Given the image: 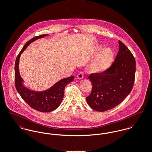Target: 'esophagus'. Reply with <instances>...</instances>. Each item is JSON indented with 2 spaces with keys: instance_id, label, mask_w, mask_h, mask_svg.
<instances>
[{
  "instance_id": "1",
  "label": "esophagus",
  "mask_w": 152,
  "mask_h": 152,
  "mask_svg": "<svg viewBox=\"0 0 152 152\" xmlns=\"http://www.w3.org/2000/svg\"><path fill=\"white\" fill-rule=\"evenodd\" d=\"M77 79H83V77H84V74H83V73H79L77 75Z\"/></svg>"
}]
</instances>
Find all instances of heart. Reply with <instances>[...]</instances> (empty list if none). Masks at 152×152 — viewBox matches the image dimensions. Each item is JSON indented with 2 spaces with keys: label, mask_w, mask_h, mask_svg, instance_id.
<instances>
[{
  "label": "heart",
  "mask_w": 152,
  "mask_h": 152,
  "mask_svg": "<svg viewBox=\"0 0 152 152\" xmlns=\"http://www.w3.org/2000/svg\"><path fill=\"white\" fill-rule=\"evenodd\" d=\"M101 45L97 47L96 52L101 49ZM114 54L110 48H105L99 52L94 57L89 66V71L94 74H101L105 72L113 61Z\"/></svg>",
  "instance_id": "heart-1"
}]
</instances>
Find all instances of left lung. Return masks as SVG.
Masks as SVG:
<instances>
[{
    "mask_svg": "<svg viewBox=\"0 0 152 152\" xmlns=\"http://www.w3.org/2000/svg\"><path fill=\"white\" fill-rule=\"evenodd\" d=\"M119 51L114 63L105 72L88 77L92 92L86 97L89 106L94 110L104 112L120 104L133 87L136 61L126 46L118 41Z\"/></svg>",
    "mask_w": 152,
    "mask_h": 152,
    "instance_id": "obj_1",
    "label": "left lung"
}]
</instances>
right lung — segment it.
<instances>
[{
	"mask_svg": "<svg viewBox=\"0 0 152 152\" xmlns=\"http://www.w3.org/2000/svg\"><path fill=\"white\" fill-rule=\"evenodd\" d=\"M48 35H41L29 40L18 55L15 64V83L18 92L31 108L42 112H49L58 108L63 99L65 86L74 79V76H71L60 80L44 91H34L23 85L24 80L19 74V69L20 55L31 43Z\"/></svg>",
	"mask_w": 152,
	"mask_h": 152,
	"instance_id": "right-lung-1",
	"label": "right lung"
}]
</instances>
